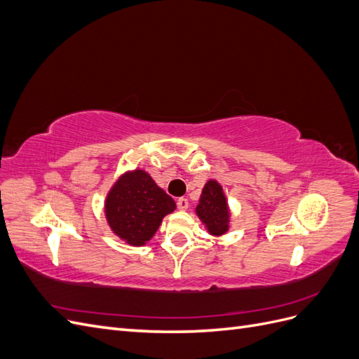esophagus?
Wrapping results in <instances>:
<instances>
[{"mask_svg": "<svg viewBox=\"0 0 359 359\" xmlns=\"http://www.w3.org/2000/svg\"><path fill=\"white\" fill-rule=\"evenodd\" d=\"M177 206H178L180 211H186L189 208V201L186 198H180L177 201Z\"/></svg>", "mask_w": 359, "mask_h": 359, "instance_id": "1", "label": "esophagus"}]
</instances>
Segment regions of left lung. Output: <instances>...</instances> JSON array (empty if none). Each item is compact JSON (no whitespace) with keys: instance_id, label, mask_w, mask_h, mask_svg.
Wrapping results in <instances>:
<instances>
[{"instance_id":"8db88e82","label":"left lung","mask_w":359,"mask_h":359,"mask_svg":"<svg viewBox=\"0 0 359 359\" xmlns=\"http://www.w3.org/2000/svg\"><path fill=\"white\" fill-rule=\"evenodd\" d=\"M196 214L206 231L214 236L224 235L229 229L231 212L223 193V187L215 180H210L202 190Z\"/></svg>"}]
</instances>
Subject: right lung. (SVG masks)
<instances>
[{
  "mask_svg": "<svg viewBox=\"0 0 359 359\" xmlns=\"http://www.w3.org/2000/svg\"><path fill=\"white\" fill-rule=\"evenodd\" d=\"M175 208V201L142 169L119 177L104 202L106 220L112 232L135 247L147 244L157 232L163 217Z\"/></svg>",
  "mask_w": 359,
  "mask_h": 359,
  "instance_id": "1",
  "label": "right lung"
}]
</instances>
